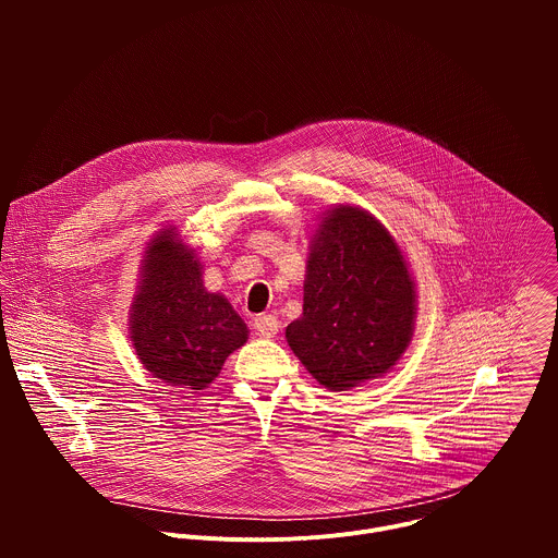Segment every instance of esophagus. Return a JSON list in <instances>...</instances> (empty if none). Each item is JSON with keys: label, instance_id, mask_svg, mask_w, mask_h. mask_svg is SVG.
I'll list each match as a JSON object with an SVG mask.
<instances>
[{"label": "esophagus", "instance_id": "1", "mask_svg": "<svg viewBox=\"0 0 558 558\" xmlns=\"http://www.w3.org/2000/svg\"><path fill=\"white\" fill-rule=\"evenodd\" d=\"M254 329L263 338H274L278 333V317L274 313H260L254 317Z\"/></svg>", "mask_w": 558, "mask_h": 558}]
</instances>
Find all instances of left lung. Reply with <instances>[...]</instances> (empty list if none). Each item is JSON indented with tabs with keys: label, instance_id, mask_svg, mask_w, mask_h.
Instances as JSON below:
<instances>
[{
	"label": "left lung",
	"instance_id": "obj_1",
	"mask_svg": "<svg viewBox=\"0 0 558 558\" xmlns=\"http://www.w3.org/2000/svg\"><path fill=\"white\" fill-rule=\"evenodd\" d=\"M415 287L392 235L371 214L340 205L313 241L302 315L287 342L329 390L373 379L413 338Z\"/></svg>",
	"mask_w": 558,
	"mask_h": 558
}]
</instances>
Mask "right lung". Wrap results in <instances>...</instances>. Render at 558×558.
I'll return each instance as SVG.
<instances>
[{"instance_id":"add662e5","label":"right lung","mask_w":558,"mask_h":558,"mask_svg":"<svg viewBox=\"0 0 558 558\" xmlns=\"http://www.w3.org/2000/svg\"><path fill=\"white\" fill-rule=\"evenodd\" d=\"M145 254L130 320L136 355L154 377L201 390L247 342V325L222 295L203 287L201 263L172 229L158 233Z\"/></svg>"}]
</instances>
